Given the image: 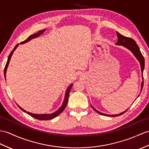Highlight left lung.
I'll use <instances>...</instances> for the list:
<instances>
[{
	"mask_svg": "<svg viewBox=\"0 0 149 149\" xmlns=\"http://www.w3.org/2000/svg\"><path fill=\"white\" fill-rule=\"evenodd\" d=\"M117 36L118 37V40H117V42L116 43V45H118V46H123L124 47H125L127 48L129 50H130L132 53L134 55V56L136 58L137 60L139 61L140 64V67H141V72H143L144 70V67H145V60H144V57L143 56L142 54L140 52V50L139 49V47L138 46V45L136 44V42L134 41L133 39H131V38L130 37H127L124 36L121 34H120L119 32H117ZM143 77V75H142ZM143 86V81L141 82V91L142 90ZM92 108L94 109L96 112H98L100 115L102 116H110V117H116V116H119L120 115H122L124 112H126L127 109L126 110V111L123 112L119 114H116V115H109V114H105L100 112L98 111L97 110H96L94 107L92 106Z\"/></svg>",
	"mask_w": 149,
	"mask_h": 149,
	"instance_id": "8db88e82",
	"label": "left lung"
}]
</instances>
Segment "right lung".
<instances>
[{"label":"right lung","mask_w":149,"mask_h":149,"mask_svg":"<svg viewBox=\"0 0 149 149\" xmlns=\"http://www.w3.org/2000/svg\"><path fill=\"white\" fill-rule=\"evenodd\" d=\"M44 31H45V30H40L37 33H36L33 34V35L30 36L29 37H28V39L26 40L23 41V42H20V44H24V43H26L27 42H29V41H30L31 39H34V38H36L37 37H39V36H40L41 34H42L44 32ZM18 46H19V44H17L16 46L15 47H14L13 50L11 52V53H10L9 55L8 59V61H7V63H6V67L4 68V71L5 78H6V71H7V68H8V67L9 61H10V60H11V58L12 55L13 54V52L15 51V49H16V47H18ZM72 85H73V84H70L68 87L67 91H66V93H65V98H64V101H63V104H62L61 107L57 110V111H56V112L53 113H51V114H36V113H30V112H26L25 110L23 109L22 107H20L18 105V106L19 108L22 110H23L24 112H25L27 114H29V115H30V116H32V117H33V118H36V119H39V120H44L52 119L54 118V117H57L58 115H60V114L63 111L64 109H65V107H66L67 104V102H68V100L69 93H70V89H71V88L72 87Z\"/></svg>","instance_id":"1"}]
</instances>
